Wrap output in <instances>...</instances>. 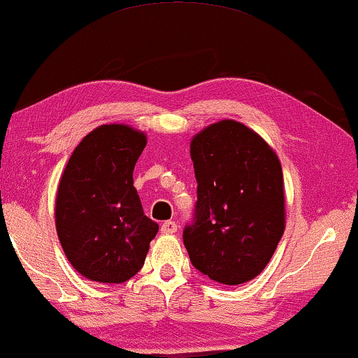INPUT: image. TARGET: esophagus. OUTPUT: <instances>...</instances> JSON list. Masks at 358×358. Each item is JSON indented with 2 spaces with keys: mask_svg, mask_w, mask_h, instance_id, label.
<instances>
[{
  "mask_svg": "<svg viewBox=\"0 0 358 358\" xmlns=\"http://www.w3.org/2000/svg\"><path fill=\"white\" fill-rule=\"evenodd\" d=\"M178 231V223L174 222V220H168V222H164L161 224V233L164 234H173Z\"/></svg>",
  "mask_w": 358,
  "mask_h": 358,
  "instance_id": "34e87169",
  "label": "esophagus"
}]
</instances>
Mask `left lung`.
I'll return each mask as SVG.
<instances>
[{
  "instance_id": "8db88e82",
  "label": "left lung",
  "mask_w": 358,
  "mask_h": 358,
  "mask_svg": "<svg viewBox=\"0 0 358 358\" xmlns=\"http://www.w3.org/2000/svg\"><path fill=\"white\" fill-rule=\"evenodd\" d=\"M197 202L182 239L212 280L239 285L259 275L285 229L282 166L256 131L222 120L190 145Z\"/></svg>"
}]
</instances>
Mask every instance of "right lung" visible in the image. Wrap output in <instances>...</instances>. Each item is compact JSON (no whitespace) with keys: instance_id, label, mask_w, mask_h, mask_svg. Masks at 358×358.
Returning a JSON list of instances; mask_svg holds the SVG:
<instances>
[{"instance_id":"obj_1","label":"right lung","mask_w":358,"mask_h":358,"mask_svg":"<svg viewBox=\"0 0 358 358\" xmlns=\"http://www.w3.org/2000/svg\"><path fill=\"white\" fill-rule=\"evenodd\" d=\"M146 145L127 125H101L81 140L58 185L57 233L81 275L122 283L143 267L158 223L134 187V168Z\"/></svg>"}]
</instances>
